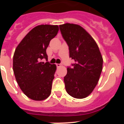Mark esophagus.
Segmentation results:
<instances>
[{
  "label": "esophagus",
  "instance_id": "34e87169",
  "mask_svg": "<svg viewBox=\"0 0 124 124\" xmlns=\"http://www.w3.org/2000/svg\"><path fill=\"white\" fill-rule=\"evenodd\" d=\"M56 66L57 68H59V67H60V66H61V64H58V63H56Z\"/></svg>",
  "mask_w": 124,
  "mask_h": 124
}]
</instances>
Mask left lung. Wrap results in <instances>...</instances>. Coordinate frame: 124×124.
I'll return each instance as SVG.
<instances>
[{"label":"left lung","instance_id":"1","mask_svg":"<svg viewBox=\"0 0 124 124\" xmlns=\"http://www.w3.org/2000/svg\"><path fill=\"white\" fill-rule=\"evenodd\" d=\"M63 39L69 47L70 58L74 61L67 68L64 77L66 91L76 99H83L93 92L102 70L103 59L93 37L81 26L73 23L60 25Z\"/></svg>","mask_w":124,"mask_h":124}]
</instances>
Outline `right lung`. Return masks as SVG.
I'll use <instances>...</instances> for the list:
<instances>
[{"instance_id": "1", "label": "right lung", "mask_w": 124, "mask_h": 124, "mask_svg": "<svg viewBox=\"0 0 124 124\" xmlns=\"http://www.w3.org/2000/svg\"><path fill=\"white\" fill-rule=\"evenodd\" d=\"M58 30V25L37 26L15 49L13 58L15 79L20 88L30 99L42 101L51 94L56 66L41 60L48 61L46 50Z\"/></svg>"}]
</instances>
